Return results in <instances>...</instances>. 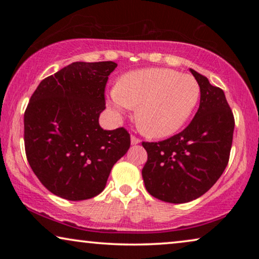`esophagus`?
I'll return each instance as SVG.
<instances>
[{"label": "esophagus", "mask_w": 259, "mask_h": 259, "mask_svg": "<svg viewBox=\"0 0 259 259\" xmlns=\"http://www.w3.org/2000/svg\"><path fill=\"white\" fill-rule=\"evenodd\" d=\"M139 143H140V140L138 139L137 137H134V136L131 137V144H132V145H138Z\"/></svg>", "instance_id": "1"}]
</instances>
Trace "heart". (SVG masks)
Here are the masks:
<instances>
[{
  "instance_id": "b5f03b06",
  "label": "heart",
  "mask_w": 259,
  "mask_h": 259,
  "mask_svg": "<svg viewBox=\"0 0 259 259\" xmlns=\"http://www.w3.org/2000/svg\"><path fill=\"white\" fill-rule=\"evenodd\" d=\"M199 94V84L192 75L167 68H144L120 76L108 93L107 106L116 115L137 107L136 120L141 132L151 138H165L185 125Z\"/></svg>"
}]
</instances>
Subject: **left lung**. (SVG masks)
<instances>
[{"label":"left lung","mask_w":259,"mask_h":259,"mask_svg":"<svg viewBox=\"0 0 259 259\" xmlns=\"http://www.w3.org/2000/svg\"><path fill=\"white\" fill-rule=\"evenodd\" d=\"M200 88L199 108L182 132L158 143H143L147 161L145 187L162 201L182 204L206 193L229 162L235 119L219 87L190 69Z\"/></svg>","instance_id":"8db88e82"}]
</instances>
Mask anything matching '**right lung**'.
Segmentation results:
<instances>
[{"label":"right lung","mask_w":259,"mask_h":259,"mask_svg":"<svg viewBox=\"0 0 259 259\" xmlns=\"http://www.w3.org/2000/svg\"><path fill=\"white\" fill-rule=\"evenodd\" d=\"M112 61L73 62L42 80L24 112V147L46 189L68 200L104 191L113 165L128 151L123 127L99 125Z\"/></svg>","instance_id":"1"}]
</instances>
